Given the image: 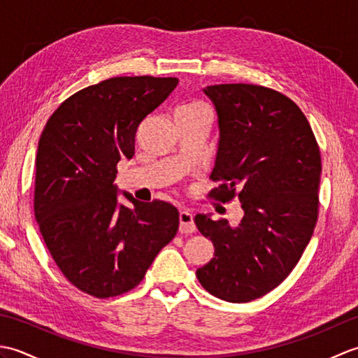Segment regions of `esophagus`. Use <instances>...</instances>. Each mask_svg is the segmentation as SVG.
<instances>
[{
	"label": "esophagus",
	"instance_id": "34e87169",
	"mask_svg": "<svg viewBox=\"0 0 358 358\" xmlns=\"http://www.w3.org/2000/svg\"><path fill=\"white\" fill-rule=\"evenodd\" d=\"M180 232L181 234H192L195 231V223H194V217L189 210L183 209L180 210Z\"/></svg>",
	"mask_w": 358,
	"mask_h": 358
}]
</instances>
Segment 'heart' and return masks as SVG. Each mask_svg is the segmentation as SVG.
<instances>
[{"label":"heart","mask_w":358,"mask_h":358,"mask_svg":"<svg viewBox=\"0 0 358 358\" xmlns=\"http://www.w3.org/2000/svg\"><path fill=\"white\" fill-rule=\"evenodd\" d=\"M181 109H187V110H206L203 108L201 104H189V106H185V108H181ZM208 112V110H206Z\"/></svg>","instance_id":"obj_1"}]
</instances>
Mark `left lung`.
<instances>
[{"label": "left lung", "instance_id": "8db88e82", "mask_svg": "<svg viewBox=\"0 0 358 358\" xmlns=\"http://www.w3.org/2000/svg\"><path fill=\"white\" fill-rule=\"evenodd\" d=\"M214 103L220 141L210 192L241 203L238 226L199 214L214 258L196 269L217 299L248 303L277 287L305 252L318 218L322 157L305 113L291 98L255 85L203 89Z\"/></svg>", "mask_w": 358, "mask_h": 358}]
</instances>
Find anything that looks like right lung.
I'll use <instances>...</instances> for the list:
<instances>
[{
  "instance_id": "right-lung-1",
  "label": "right lung",
  "mask_w": 358,
  "mask_h": 358,
  "mask_svg": "<svg viewBox=\"0 0 358 358\" xmlns=\"http://www.w3.org/2000/svg\"><path fill=\"white\" fill-rule=\"evenodd\" d=\"M178 78L115 77L78 90L52 113L38 141L34 209L45 246L63 275L96 299L140 285L178 231L171 203H118L121 158L135 154L141 121Z\"/></svg>"
}]
</instances>
